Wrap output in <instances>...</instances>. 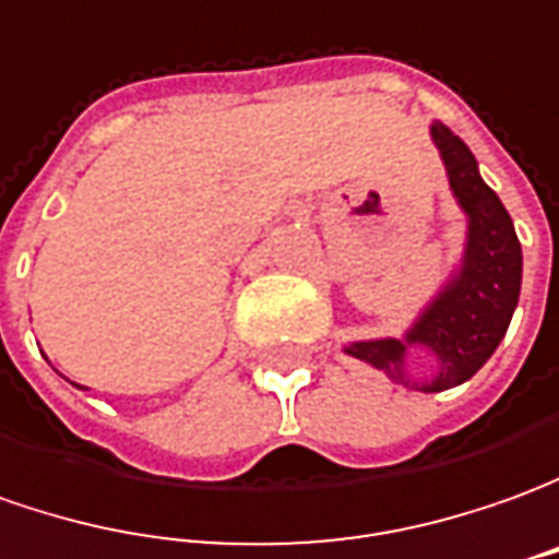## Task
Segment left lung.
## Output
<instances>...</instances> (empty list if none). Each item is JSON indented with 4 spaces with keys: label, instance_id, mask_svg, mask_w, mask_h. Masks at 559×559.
<instances>
[{
    "label": "left lung",
    "instance_id": "left-lung-1",
    "mask_svg": "<svg viewBox=\"0 0 559 559\" xmlns=\"http://www.w3.org/2000/svg\"><path fill=\"white\" fill-rule=\"evenodd\" d=\"M431 140L447 168L450 192L465 214V250L401 336L355 340L345 355L364 360L413 391H447L468 382L508 333L520 299L523 250L499 195L484 183L477 158L447 124H431ZM425 347L436 358L428 377L408 373V352Z\"/></svg>",
    "mask_w": 559,
    "mask_h": 559
}]
</instances>
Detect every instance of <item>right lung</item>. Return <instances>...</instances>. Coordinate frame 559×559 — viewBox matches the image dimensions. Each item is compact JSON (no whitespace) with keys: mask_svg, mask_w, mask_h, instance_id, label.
I'll return each instance as SVG.
<instances>
[{"mask_svg":"<svg viewBox=\"0 0 559 559\" xmlns=\"http://www.w3.org/2000/svg\"><path fill=\"white\" fill-rule=\"evenodd\" d=\"M79 389H82V385H79Z\"/></svg>","mask_w":559,"mask_h":559,"instance_id":"right-lung-1","label":"right lung"}]
</instances>
